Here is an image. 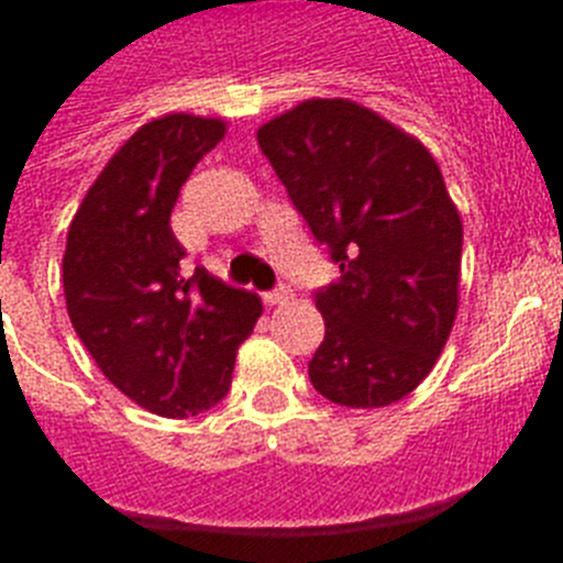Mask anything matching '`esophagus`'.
I'll use <instances>...</instances> for the list:
<instances>
[{"instance_id": "obj_1", "label": "esophagus", "mask_w": 563, "mask_h": 563, "mask_svg": "<svg viewBox=\"0 0 563 563\" xmlns=\"http://www.w3.org/2000/svg\"><path fill=\"white\" fill-rule=\"evenodd\" d=\"M263 300L268 303V307H280V303H289V300H295V291H291L289 286H280V289L265 291Z\"/></svg>"}]
</instances>
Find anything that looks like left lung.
<instances>
[{
    "instance_id": "1",
    "label": "left lung",
    "mask_w": 563,
    "mask_h": 563,
    "mask_svg": "<svg viewBox=\"0 0 563 563\" xmlns=\"http://www.w3.org/2000/svg\"><path fill=\"white\" fill-rule=\"evenodd\" d=\"M256 140L342 272L316 291V391L351 409L402 400L435 368L459 312L462 216L435 157L351 99L300 101Z\"/></svg>"
}]
</instances>
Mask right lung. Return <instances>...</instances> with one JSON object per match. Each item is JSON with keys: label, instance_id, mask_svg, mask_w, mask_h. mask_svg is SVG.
Segmentation results:
<instances>
[{"label": "right lung", "instance_id": "1", "mask_svg": "<svg viewBox=\"0 0 563 563\" xmlns=\"http://www.w3.org/2000/svg\"><path fill=\"white\" fill-rule=\"evenodd\" d=\"M228 122L166 113L145 122L101 169L75 212L64 298L101 374L136 406L187 418L228 394L239 344L263 316L254 291L189 272L172 210L195 163Z\"/></svg>", "mask_w": 563, "mask_h": 563}]
</instances>
